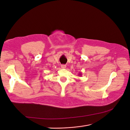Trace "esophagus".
I'll list each match as a JSON object with an SVG mask.
<instances>
[{
  "label": "esophagus",
  "instance_id": "1",
  "mask_svg": "<svg viewBox=\"0 0 130 130\" xmlns=\"http://www.w3.org/2000/svg\"><path fill=\"white\" fill-rule=\"evenodd\" d=\"M61 68H62V69H65L66 68V66L64 64H62L61 66Z\"/></svg>",
  "mask_w": 130,
  "mask_h": 130
}]
</instances>
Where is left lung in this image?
I'll return each instance as SVG.
<instances>
[{
  "label": "left lung",
  "mask_w": 130,
  "mask_h": 130,
  "mask_svg": "<svg viewBox=\"0 0 130 130\" xmlns=\"http://www.w3.org/2000/svg\"><path fill=\"white\" fill-rule=\"evenodd\" d=\"M81 75H82V74H81V73H80L79 74H78V75H79L80 76H81Z\"/></svg>",
  "instance_id": "left-lung-1"
}]
</instances>
